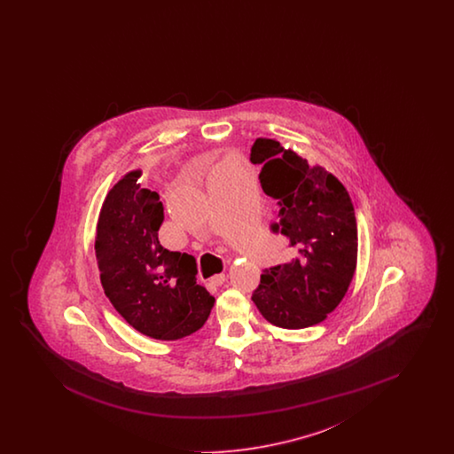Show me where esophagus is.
Listing matches in <instances>:
<instances>
[{"label":"esophagus","instance_id":"34e87169","mask_svg":"<svg viewBox=\"0 0 454 454\" xmlns=\"http://www.w3.org/2000/svg\"><path fill=\"white\" fill-rule=\"evenodd\" d=\"M224 281H226V276L224 274H216V276H213L211 278V284L213 286H221V284H224Z\"/></svg>","mask_w":454,"mask_h":454}]
</instances>
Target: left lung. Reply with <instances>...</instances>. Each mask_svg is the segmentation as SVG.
I'll list each match as a JSON object with an SVG mask.
<instances>
[{"label": "left lung", "instance_id": "obj_1", "mask_svg": "<svg viewBox=\"0 0 454 454\" xmlns=\"http://www.w3.org/2000/svg\"><path fill=\"white\" fill-rule=\"evenodd\" d=\"M250 161L278 204L270 231L287 239L286 262L263 269L252 300L281 328L320 324L346 296L357 262V223L346 187L279 141L259 137Z\"/></svg>", "mask_w": 454, "mask_h": 454}]
</instances>
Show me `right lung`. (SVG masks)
Instances as JSON below:
<instances>
[{"label": "right lung", "instance_id": "obj_1", "mask_svg": "<svg viewBox=\"0 0 454 454\" xmlns=\"http://www.w3.org/2000/svg\"><path fill=\"white\" fill-rule=\"evenodd\" d=\"M141 172H130L108 192L95 238L106 296L137 332L176 340L206 324L215 298L195 282L192 255L161 247L160 195L141 189Z\"/></svg>", "mask_w": 454, "mask_h": 454}]
</instances>
